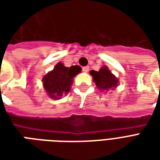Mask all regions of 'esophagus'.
Masks as SVG:
<instances>
[{
  "label": "esophagus",
  "mask_w": 160,
  "mask_h": 160,
  "mask_svg": "<svg viewBox=\"0 0 160 160\" xmlns=\"http://www.w3.org/2000/svg\"><path fill=\"white\" fill-rule=\"evenodd\" d=\"M82 70H83L85 73H87V72L89 71V67H88V66L83 67V68H82Z\"/></svg>",
  "instance_id": "1"
}]
</instances>
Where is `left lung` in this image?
Here are the masks:
<instances>
[{
    "mask_svg": "<svg viewBox=\"0 0 160 160\" xmlns=\"http://www.w3.org/2000/svg\"><path fill=\"white\" fill-rule=\"evenodd\" d=\"M90 73L97 87L101 92L109 91L110 89L114 90L115 87H118V80L106 66L103 67L99 71L92 70Z\"/></svg>",
    "mask_w": 160,
    "mask_h": 160,
    "instance_id": "left-lung-1",
    "label": "left lung"
}]
</instances>
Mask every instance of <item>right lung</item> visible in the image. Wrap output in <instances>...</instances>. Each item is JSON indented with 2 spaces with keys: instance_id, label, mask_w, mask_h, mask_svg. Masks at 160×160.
Returning a JSON list of instances; mask_svg holds the SVG:
<instances>
[{
  "instance_id": "1",
  "label": "right lung",
  "mask_w": 160,
  "mask_h": 160,
  "mask_svg": "<svg viewBox=\"0 0 160 160\" xmlns=\"http://www.w3.org/2000/svg\"><path fill=\"white\" fill-rule=\"evenodd\" d=\"M81 68L78 65L67 68L62 62H58L42 78V84L46 92L54 99H59L63 94L70 91L73 77L80 73Z\"/></svg>"
}]
</instances>
